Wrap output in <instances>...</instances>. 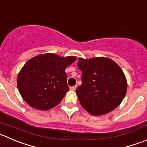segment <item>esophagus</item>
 Segmentation results:
<instances>
[{
  "mask_svg": "<svg viewBox=\"0 0 147 147\" xmlns=\"http://www.w3.org/2000/svg\"><path fill=\"white\" fill-rule=\"evenodd\" d=\"M77 88V85H75V86H72V87H70V90H75Z\"/></svg>",
  "mask_w": 147,
  "mask_h": 147,
  "instance_id": "esophagus-1",
  "label": "esophagus"
}]
</instances>
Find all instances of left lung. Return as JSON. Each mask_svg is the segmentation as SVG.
<instances>
[{
	"label": "left lung",
	"mask_w": 147,
	"mask_h": 147,
	"mask_svg": "<svg viewBox=\"0 0 147 147\" xmlns=\"http://www.w3.org/2000/svg\"><path fill=\"white\" fill-rule=\"evenodd\" d=\"M82 82L76 93L82 108L92 116L107 114L117 108L127 91V81L120 67L109 58H79Z\"/></svg>",
	"instance_id": "obj_1"
}]
</instances>
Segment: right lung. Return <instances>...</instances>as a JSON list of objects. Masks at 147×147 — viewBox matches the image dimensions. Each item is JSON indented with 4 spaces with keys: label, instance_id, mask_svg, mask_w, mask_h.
Listing matches in <instances>:
<instances>
[{
    "label": "right lung",
    "instance_id": "right-lung-1",
    "mask_svg": "<svg viewBox=\"0 0 147 147\" xmlns=\"http://www.w3.org/2000/svg\"><path fill=\"white\" fill-rule=\"evenodd\" d=\"M76 57L46 53L26 62L17 77L23 99L35 109L47 111L57 105L69 90L65 69Z\"/></svg>",
    "mask_w": 147,
    "mask_h": 147
}]
</instances>
